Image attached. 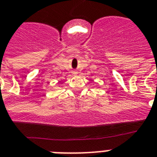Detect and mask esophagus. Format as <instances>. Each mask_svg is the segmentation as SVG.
I'll return each instance as SVG.
<instances>
[{
    "mask_svg": "<svg viewBox=\"0 0 157 157\" xmlns=\"http://www.w3.org/2000/svg\"><path fill=\"white\" fill-rule=\"evenodd\" d=\"M73 74H74V75H76V74H77V71H73Z\"/></svg>",
    "mask_w": 157,
    "mask_h": 157,
    "instance_id": "34e87169",
    "label": "esophagus"
}]
</instances>
